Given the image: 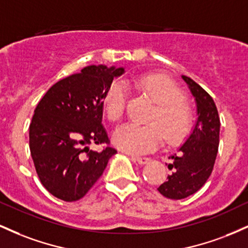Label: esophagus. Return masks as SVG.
Returning <instances> with one entry per match:
<instances>
[{"instance_id":"34e87169","label":"esophagus","mask_w":248,"mask_h":248,"mask_svg":"<svg viewBox=\"0 0 248 248\" xmlns=\"http://www.w3.org/2000/svg\"><path fill=\"white\" fill-rule=\"evenodd\" d=\"M132 160L136 161L140 164H147L148 162L150 161L149 157H146V156H132Z\"/></svg>"}]
</instances>
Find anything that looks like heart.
<instances>
[{
  "label": "heart",
  "instance_id": "b5f03b06",
  "mask_svg": "<svg viewBox=\"0 0 248 248\" xmlns=\"http://www.w3.org/2000/svg\"><path fill=\"white\" fill-rule=\"evenodd\" d=\"M144 92L156 102L149 119V126L126 124L118 127L113 133V143L118 149L128 154H144L155 150L163 141V134L168 142L183 139L189 132L191 114L189 107L182 100L179 88L169 79L161 75H149L127 80ZM128 96L127 85L116 80L108 87L104 96V107L110 121L120 120L126 108Z\"/></svg>",
  "mask_w": 248,
  "mask_h": 248
}]
</instances>
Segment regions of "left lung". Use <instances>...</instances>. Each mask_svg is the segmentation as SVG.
<instances>
[{"label":"left lung","instance_id":"left-lung-1","mask_svg":"<svg viewBox=\"0 0 248 248\" xmlns=\"http://www.w3.org/2000/svg\"><path fill=\"white\" fill-rule=\"evenodd\" d=\"M186 82L196 101L197 120L192 130L169 158L168 166L172 172L158 186V191L170 199H183L197 192L211 175L219 146L220 120L215 101L205 90L186 76Z\"/></svg>","mask_w":248,"mask_h":248}]
</instances>
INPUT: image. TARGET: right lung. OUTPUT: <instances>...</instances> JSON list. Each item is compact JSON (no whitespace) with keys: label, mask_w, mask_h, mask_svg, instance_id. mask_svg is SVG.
<instances>
[{"label":"right lung","mask_w":248,"mask_h":248,"mask_svg":"<svg viewBox=\"0 0 248 248\" xmlns=\"http://www.w3.org/2000/svg\"><path fill=\"white\" fill-rule=\"evenodd\" d=\"M124 73V67H84L56 82L37 105L29 127L30 153L41 183L55 197H84L116 154L110 147L93 152L90 144L108 143L104 96Z\"/></svg>","instance_id":"obj_1"}]
</instances>
